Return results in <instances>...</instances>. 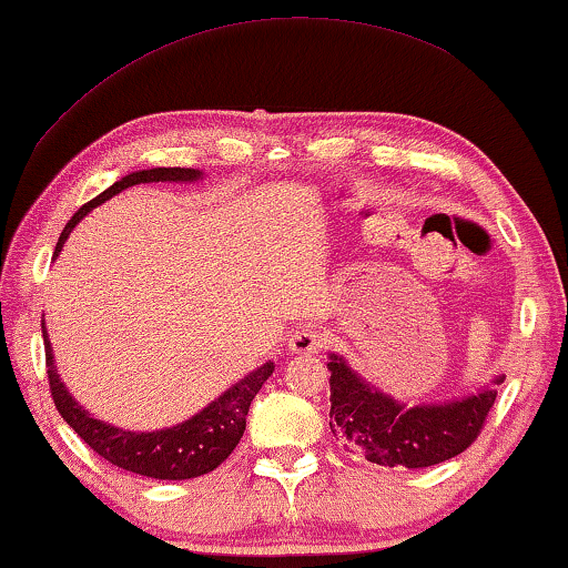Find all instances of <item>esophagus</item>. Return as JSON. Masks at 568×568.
Wrapping results in <instances>:
<instances>
[{
	"mask_svg": "<svg viewBox=\"0 0 568 568\" xmlns=\"http://www.w3.org/2000/svg\"><path fill=\"white\" fill-rule=\"evenodd\" d=\"M323 333L316 326H301L291 333V341H287V346H291L293 354H318L323 348Z\"/></svg>",
	"mask_w": 568,
	"mask_h": 568,
	"instance_id": "obj_1",
	"label": "esophagus"
}]
</instances>
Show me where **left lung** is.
Wrapping results in <instances>:
<instances>
[{"mask_svg": "<svg viewBox=\"0 0 568 568\" xmlns=\"http://www.w3.org/2000/svg\"><path fill=\"white\" fill-rule=\"evenodd\" d=\"M331 429L346 447L384 467H429L465 453L480 435L498 384L493 376L475 392L445 402L409 404L372 384L344 356L328 354Z\"/></svg>", "mask_w": 568, "mask_h": 568, "instance_id": "8db88e82", "label": "left lung"}]
</instances>
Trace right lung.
<instances>
[{
	"label": "right lung",
	"instance_id": "right-lung-1",
	"mask_svg": "<svg viewBox=\"0 0 568 568\" xmlns=\"http://www.w3.org/2000/svg\"><path fill=\"white\" fill-rule=\"evenodd\" d=\"M204 179L200 169H179V166H156V169H141L131 171L123 179H119L113 186H108L103 194L95 200L80 206L73 214V220L65 224L62 235L55 245V255H60L62 245L75 230V224L85 217L90 210L98 204L111 200V196L121 194L123 189L136 184H151V182H174V184H192ZM42 338H44V358H48V379L50 392L55 399V407L62 414V419L73 427L80 439L88 443L93 449L115 467L123 470L143 475V478L156 480H189L200 478V475L212 473L220 467L232 449L237 447L242 432H245V417L250 412V404L255 394L263 389V384L275 372L273 362H265L257 366L255 372L242 376L237 384H232L227 392H222L217 399H212L204 409H200L194 417L179 422L174 427L154 429V432H131L123 427H113L103 419H95L85 407H80L73 394L60 379L55 354H52L48 328L42 321Z\"/></svg>",
	"mask_w": 568,
	"mask_h": 568
}]
</instances>
